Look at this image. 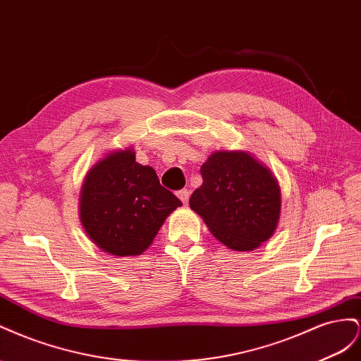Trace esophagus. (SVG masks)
Segmentation results:
<instances>
[{
	"mask_svg": "<svg viewBox=\"0 0 361 361\" xmlns=\"http://www.w3.org/2000/svg\"><path fill=\"white\" fill-rule=\"evenodd\" d=\"M177 197L180 198V201L183 202V204H188L189 202V190H180L178 193H177Z\"/></svg>",
	"mask_w": 361,
	"mask_h": 361,
	"instance_id": "esophagus-1",
	"label": "esophagus"
}]
</instances>
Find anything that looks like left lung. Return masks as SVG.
Listing matches in <instances>:
<instances>
[{"label":"left lung","instance_id":"8db88e82","mask_svg":"<svg viewBox=\"0 0 361 361\" xmlns=\"http://www.w3.org/2000/svg\"><path fill=\"white\" fill-rule=\"evenodd\" d=\"M202 184L189 205L210 233L233 251H254L275 233L280 184L248 151H214L201 166Z\"/></svg>","mask_w":361,"mask_h":361}]
</instances>
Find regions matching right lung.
I'll use <instances>...</instances> for the list:
<instances>
[{
    "mask_svg": "<svg viewBox=\"0 0 361 361\" xmlns=\"http://www.w3.org/2000/svg\"><path fill=\"white\" fill-rule=\"evenodd\" d=\"M181 201L160 186L151 166L136 161L133 147L107 152L92 166L80 192V221L101 251L140 255Z\"/></svg>",
    "mask_w": 361,
    "mask_h": 361,
    "instance_id": "1",
    "label": "right lung"
}]
</instances>
